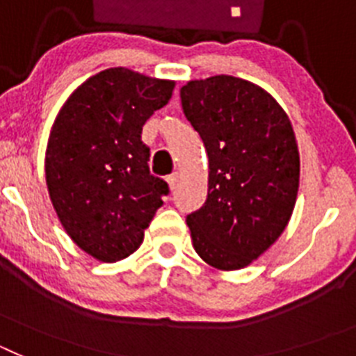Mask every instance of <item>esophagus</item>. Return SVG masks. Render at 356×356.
Here are the masks:
<instances>
[{
  "instance_id": "1",
  "label": "esophagus",
  "mask_w": 356,
  "mask_h": 356,
  "mask_svg": "<svg viewBox=\"0 0 356 356\" xmlns=\"http://www.w3.org/2000/svg\"><path fill=\"white\" fill-rule=\"evenodd\" d=\"M178 181H180V172H172L171 176H168V184L171 191H175L178 187Z\"/></svg>"
}]
</instances>
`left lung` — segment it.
<instances>
[{"label":"left lung","mask_w":356,"mask_h":356,"mask_svg":"<svg viewBox=\"0 0 356 356\" xmlns=\"http://www.w3.org/2000/svg\"><path fill=\"white\" fill-rule=\"evenodd\" d=\"M180 96L209 156L205 205L187 216L193 246L216 269L248 267L294 210L300 151L291 119L260 85L228 74L187 81Z\"/></svg>","instance_id":"1"}]
</instances>
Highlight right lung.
<instances>
[{
	"instance_id": "add662e5",
	"label": "right lung",
	"mask_w": 356,
	"mask_h": 356,
	"mask_svg": "<svg viewBox=\"0 0 356 356\" xmlns=\"http://www.w3.org/2000/svg\"><path fill=\"white\" fill-rule=\"evenodd\" d=\"M175 80L110 67L78 85L56 114L44 171L56 217L80 250L118 262L139 250L169 193L149 175L144 122L168 105Z\"/></svg>"
}]
</instances>
